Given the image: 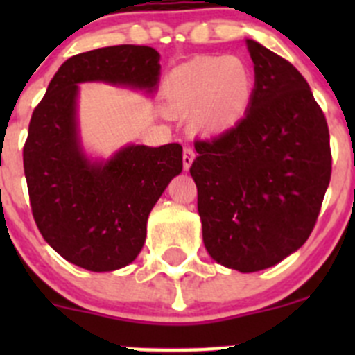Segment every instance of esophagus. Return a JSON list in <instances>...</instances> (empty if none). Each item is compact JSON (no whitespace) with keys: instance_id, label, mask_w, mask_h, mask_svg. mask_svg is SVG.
<instances>
[{"instance_id":"1","label":"esophagus","mask_w":355,"mask_h":355,"mask_svg":"<svg viewBox=\"0 0 355 355\" xmlns=\"http://www.w3.org/2000/svg\"><path fill=\"white\" fill-rule=\"evenodd\" d=\"M196 157V153H194V148H192L191 144H187L184 148V168L185 170H189L192 164V161H194Z\"/></svg>"}]
</instances>
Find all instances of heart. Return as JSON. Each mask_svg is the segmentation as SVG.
<instances>
[{
	"mask_svg": "<svg viewBox=\"0 0 355 355\" xmlns=\"http://www.w3.org/2000/svg\"><path fill=\"white\" fill-rule=\"evenodd\" d=\"M252 89V71L237 56H199L178 67L166 85L171 105L198 110L196 123L206 132L234 127L244 116Z\"/></svg>",
	"mask_w": 355,
	"mask_h": 355,
	"instance_id": "b5f03b06",
	"label": "heart"
}]
</instances>
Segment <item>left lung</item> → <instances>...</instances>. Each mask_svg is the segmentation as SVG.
Returning a JSON list of instances; mask_svg holds the SVG:
<instances>
[{
	"mask_svg": "<svg viewBox=\"0 0 355 355\" xmlns=\"http://www.w3.org/2000/svg\"><path fill=\"white\" fill-rule=\"evenodd\" d=\"M249 108L223 134L194 142L191 175L207 252L242 273L275 266L309 239L331 177L330 132L292 63L247 39Z\"/></svg>",
	"mask_w": 355,
	"mask_h": 355,
	"instance_id": "1",
	"label": "left lung"
}]
</instances>
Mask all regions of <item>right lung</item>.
<instances>
[{"instance_id": "right-lung-1", "label": "right lung", "mask_w": 355, "mask_h": 355, "mask_svg": "<svg viewBox=\"0 0 355 355\" xmlns=\"http://www.w3.org/2000/svg\"><path fill=\"white\" fill-rule=\"evenodd\" d=\"M157 77L159 53L149 46L92 49L60 67L32 111L24 144L32 216L44 241L84 270L113 271L137 257L153 206L182 171V146H128L106 163H89L77 137V84L153 91Z\"/></svg>"}]
</instances>
